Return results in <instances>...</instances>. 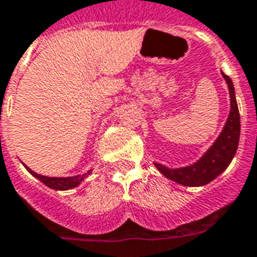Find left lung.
Returning <instances> with one entry per match:
<instances>
[{"instance_id": "8db88e82", "label": "left lung", "mask_w": 257, "mask_h": 257, "mask_svg": "<svg viewBox=\"0 0 257 257\" xmlns=\"http://www.w3.org/2000/svg\"><path fill=\"white\" fill-rule=\"evenodd\" d=\"M224 76L228 85L229 97H230V110H229L228 120L221 131L220 136L217 137L209 150L199 158L195 163L186 166V167L170 168L160 163H154L167 179L176 182L182 186H205L210 183L213 179L222 174L228 168L230 162L237 152L238 140H240V113H238L236 94L232 79L228 75Z\"/></svg>"}]
</instances>
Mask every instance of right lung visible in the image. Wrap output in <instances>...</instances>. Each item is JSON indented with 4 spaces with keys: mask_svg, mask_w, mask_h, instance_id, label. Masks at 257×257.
Listing matches in <instances>:
<instances>
[{
    "mask_svg": "<svg viewBox=\"0 0 257 257\" xmlns=\"http://www.w3.org/2000/svg\"><path fill=\"white\" fill-rule=\"evenodd\" d=\"M24 167L28 170L31 174H32L35 178H37L39 181L43 182L44 185L48 186L50 189L54 190H70L74 189L76 186H79L82 182L85 181V178L87 175H90V171H87V174H82V175H75V176H66V178H56V176H44L40 175V174H37V172L32 171L31 168L27 167L24 164Z\"/></svg>",
    "mask_w": 257,
    "mask_h": 257,
    "instance_id": "1",
    "label": "right lung"
}]
</instances>
